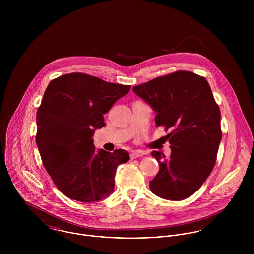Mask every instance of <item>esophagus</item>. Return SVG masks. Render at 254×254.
<instances>
[{"label":"esophagus","instance_id":"1","mask_svg":"<svg viewBox=\"0 0 254 254\" xmlns=\"http://www.w3.org/2000/svg\"><path fill=\"white\" fill-rule=\"evenodd\" d=\"M145 151H143V150H134V151L131 152L130 157H131V159H135V158H138V157L143 156V155H145Z\"/></svg>","mask_w":254,"mask_h":254}]
</instances>
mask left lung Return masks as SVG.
I'll use <instances>...</instances> for the list:
<instances>
[{"label":"left lung","instance_id":"8db88e82","mask_svg":"<svg viewBox=\"0 0 254 254\" xmlns=\"http://www.w3.org/2000/svg\"><path fill=\"white\" fill-rule=\"evenodd\" d=\"M133 91L156 112V127L169 131L170 156L151 152L159 171L149 182L150 190L165 199H185L201 187L216 163L221 113L210 86L200 75L178 70Z\"/></svg>","mask_w":254,"mask_h":254}]
</instances>
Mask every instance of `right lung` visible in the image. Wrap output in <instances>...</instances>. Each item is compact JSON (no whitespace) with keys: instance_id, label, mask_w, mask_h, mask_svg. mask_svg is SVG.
Masks as SVG:
<instances>
[{"instance_id":"right-lung-1","label":"right lung","mask_w":254,"mask_h":254,"mask_svg":"<svg viewBox=\"0 0 254 254\" xmlns=\"http://www.w3.org/2000/svg\"><path fill=\"white\" fill-rule=\"evenodd\" d=\"M130 88L81 72L49 83L37 111L36 144L44 167L67 197L95 202L113 191L116 168L130 159L129 153L97 151L92 137L106 125L104 114Z\"/></svg>"}]
</instances>
